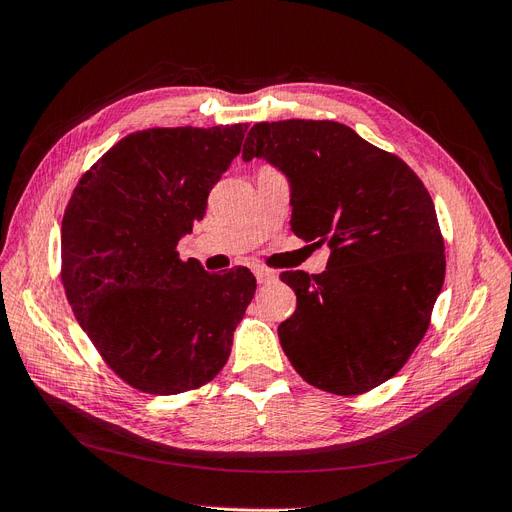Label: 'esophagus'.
Here are the masks:
<instances>
[{
    "label": "esophagus",
    "instance_id": "obj_1",
    "mask_svg": "<svg viewBox=\"0 0 512 512\" xmlns=\"http://www.w3.org/2000/svg\"><path fill=\"white\" fill-rule=\"evenodd\" d=\"M254 275H256L258 284H269V282L275 280V273L265 269V267H254Z\"/></svg>",
    "mask_w": 512,
    "mask_h": 512
}]
</instances>
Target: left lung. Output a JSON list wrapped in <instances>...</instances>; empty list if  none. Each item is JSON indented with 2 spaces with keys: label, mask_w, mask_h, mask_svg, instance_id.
Segmentation results:
<instances>
[{
  "label": "left lung",
  "mask_w": 512,
  "mask_h": 512,
  "mask_svg": "<svg viewBox=\"0 0 512 512\" xmlns=\"http://www.w3.org/2000/svg\"><path fill=\"white\" fill-rule=\"evenodd\" d=\"M290 181L292 232L327 243V271H284L297 309L280 344L316 389L361 395L393 378L425 337L444 284L436 207L414 170L337 121H262L243 160Z\"/></svg>",
  "instance_id": "8db88e82"
}]
</instances>
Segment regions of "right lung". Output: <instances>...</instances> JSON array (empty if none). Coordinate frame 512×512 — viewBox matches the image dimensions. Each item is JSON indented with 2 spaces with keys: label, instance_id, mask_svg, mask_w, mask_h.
Wrapping results in <instances>:
<instances>
[{
  "label": "right lung",
  "instance_id": "right-lung-1",
  "mask_svg": "<svg viewBox=\"0 0 512 512\" xmlns=\"http://www.w3.org/2000/svg\"><path fill=\"white\" fill-rule=\"evenodd\" d=\"M247 123L149 128L108 149L76 183L61 222V282L104 363L132 389L177 395L211 382L256 277L207 273L177 243L203 220Z\"/></svg>",
  "mask_w": 512,
  "mask_h": 512
}]
</instances>
